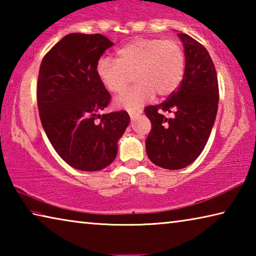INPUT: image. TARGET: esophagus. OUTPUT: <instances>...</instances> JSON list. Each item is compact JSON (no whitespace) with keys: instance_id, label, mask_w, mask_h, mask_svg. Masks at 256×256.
Segmentation results:
<instances>
[{"instance_id":"obj_1","label":"esophagus","mask_w":256,"mask_h":256,"mask_svg":"<svg viewBox=\"0 0 256 256\" xmlns=\"http://www.w3.org/2000/svg\"><path fill=\"white\" fill-rule=\"evenodd\" d=\"M142 112V110H130L128 112V115H130V118H131L132 120H134V118H136L138 115H140Z\"/></svg>"}]
</instances>
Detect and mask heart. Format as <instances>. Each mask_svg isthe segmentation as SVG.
Instances as JSON below:
<instances>
[{
	"label": "heart",
	"mask_w": 256,
	"mask_h": 256,
	"mask_svg": "<svg viewBox=\"0 0 256 256\" xmlns=\"http://www.w3.org/2000/svg\"><path fill=\"white\" fill-rule=\"evenodd\" d=\"M96 72L107 92L118 94L131 81L138 84L115 100L118 107L136 110L156 94L167 97L178 88L185 73V54L178 42L160 38H136L116 50V60H98Z\"/></svg>",
	"instance_id": "obj_1"
}]
</instances>
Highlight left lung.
I'll use <instances>...</instances> for the list:
<instances>
[{"label":"left lung","mask_w":256,"mask_h":256,"mask_svg":"<svg viewBox=\"0 0 256 256\" xmlns=\"http://www.w3.org/2000/svg\"><path fill=\"white\" fill-rule=\"evenodd\" d=\"M177 36L184 45L183 81L164 102L144 108L151 122L146 154L164 170H182L200 156L214 124L219 102L218 78L206 47L186 34ZM164 112L173 116L167 118Z\"/></svg>","instance_id":"8db88e82"}]
</instances>
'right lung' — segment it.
I'll list each match as a JSON object with an SVG mask.
<instances>
[{"label":"right lung","instance_id":"obj_1","mask_svg":"<svg viewBox=\"0 0 256 256\" xmlns=\"http://www.w3.org/2000/svg\"><path fill=\"white\" fill-rule=\"evenodd\" d=\"M114 45L100 34H68L44 56L37 82L42 125L56 152L76 170L96 172L112 162L130 123L128 112L102 116L110 102L96 66ZM97 117L101 122L96 124Z\"/></svg>","mask_w":256,"mask_h":256}]
</instances>
